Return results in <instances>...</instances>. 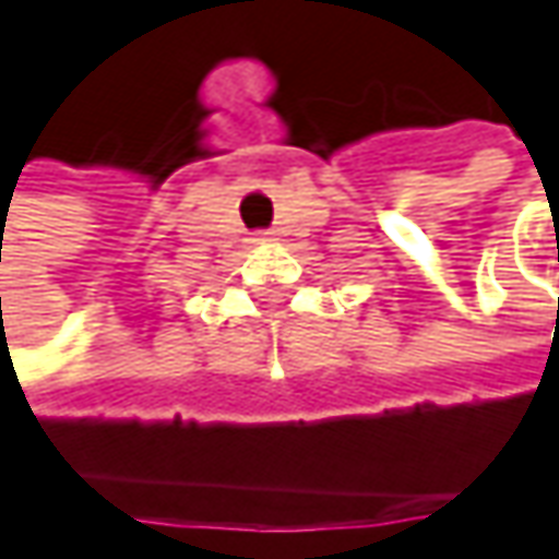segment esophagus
Returning a JSON list of instances; mask_svg holds the SVG:
<instances>
[{"label": "esophagus", "instance_id": "1", "mask_svg": "<svg viewBox=\"0 0 559 559\" xmlns=\"http://www.w3.org/2000/svg\"><path fill=\"white\" fill-rule=\"evenodd\" d=\"M253 240L255 243H265V240H272V234H255Z\"/></svg>", "mask_w": 559, "mask_h": 559}]
</instances>
